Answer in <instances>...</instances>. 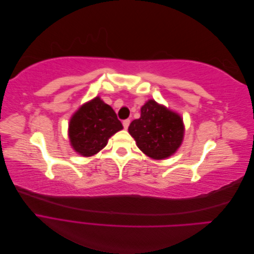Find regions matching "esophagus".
<instances>
[{
    "instance_id": "esophagus-1",
    "label": "esophagus",
    "mask_w": 254,
    "mask_h": 254,
    "mask_svg": "<svg viewBox=\"0 0 254 254\" xmlns=\"http://www.w3.org/2000/svg\"><path fill=\"white\" fill-rule=\"evenodd\" d=\"M129 125H130V120L129 119L123 121V126H124L125 129H127L129 127Z\"/></svg>"
}]
</instances>
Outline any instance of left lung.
Masks as SVG:
<instances>
[{"mask_svg": "<svg viewBox=\"0 0 254 254\" xmlns=\"http://www.w3.org/2000/svg\"><path fill=\"white\" fill-rule=\"evenodd\" d=\"M128 131L146 156L162 160L180 147L184 126L178 113L149 99L141 108V118L131 122Z\"/></svg>", "mask_w": 254, "mask_h": 254, "instance_id": "left-lung-1", "label": "left lung"}]
</instances>
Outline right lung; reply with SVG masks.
<instances>
[{
    "label": "right lung",
    "instance_id": "1",
    "mask_svg": "<svg viewBox=\"0 0 254 254\" xmlns=\"http://www.w3.org/2000/svg\"><path fill=\"white\" fill-rule=\"evenodd\" d=\"M122 129L117 113L97 96L74 113L68 124V137L76 152L90 157L102 150L109 137Z\"/></svg>",
    "mask_w": 254,
    "mask_h": 254
}]
</instances>
